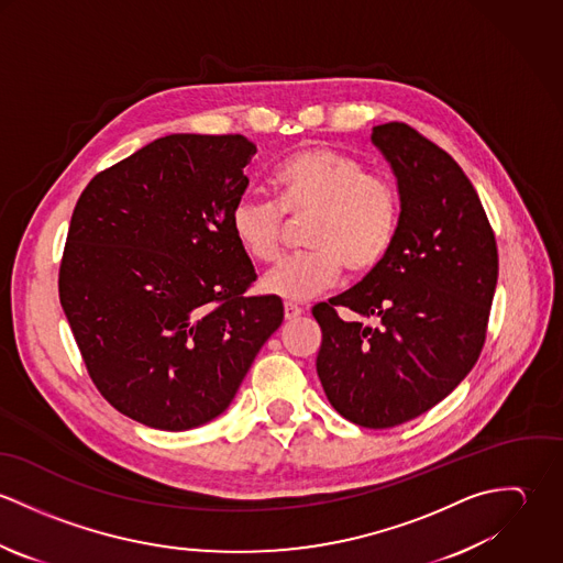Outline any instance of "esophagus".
Segmentation results:
<instances>
[{
	"label": "esophagus",
	"instance_id": "34e87169",
	"mask_svg": "<svg viewBox=\"0 0 563 563\" xmlns=\"http://www.w3.org/2000/svg\"><path fill=\"white\" fill-rule=\"evenodd\" d=\"M301 314H303V310H301L299 306H295V303H286V306H284V317H286V321L299 319Z\"/></svg>",
	"mask_w": 563,
	"mask_h": 563
}]
</instances>
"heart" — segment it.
I'll list each match as a JSON object with an SVG mask.
<instances>
[{"mask_svg": "<svg viewBox=\"0 0 563 563\" xmlns=\"http://www.w3.org/2000/svg\"><path fill=\"white\" fill-rule=\"evenodd\" d=\"M279 206L242 197L232 208V234L255 262H273L292 221H308L306 246L312 249L275 264L260 288L284 301H308L331 288L342 266L351 273L373 271L388 253L399 219L395 186L364 164L331 147L295 154L273 175Z\"/></svg>", "mask_w": 563, "mask_h": 563, "instance_id": "obj_1", "label": "heart"}]
</instances>
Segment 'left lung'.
Instances as JSON below:
<instances>
[{"mask_svg": "<svg viewBox=\"0 0 563 563\" xmlns=\"http://www.w3.org/2000/svg\"><path fill=\"white\" fill-rule=\"evenodd\" d=\"M401 212L384 260L353 288L314 306L317 373L346 420L388 429L446 399L479 360L498 253L462 166L405 123L373 128ZM338 305L379 325L342 322Z\"/></svg>", "mask_w": 563, "mask_h": 563, "instance_id": "8db88e82", "label": "left lung"}]
</instances>
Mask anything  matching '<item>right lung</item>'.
<instances>
[{
    "label": "right lung",
    "instance_id": "1",
    "mask_svg": "<svg viewBox=\"0 0 563 563\" xmlns=\"http://www.w3.org/2000/svg\"><path fill=\"white\" fill-rule=\"evenodd\" d=\"M255 145L241 134H170L95 175L60 264V306L106 401L186 431L234 401L284 321L279 297H242L255 268L232 208Z\"/></svg>",
    "mask_w": 563,
    "mask_h": 563
}]
</instances>
